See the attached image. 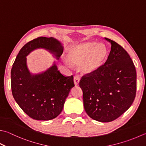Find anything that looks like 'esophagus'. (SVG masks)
<instances>
[{"instance_id": "esophagus-1", "label": "esophagus", "mask_w": 146, "mask_h": 146, "mask_svg": "<svg viewBox=\"0 0 146 146\" xmlns=\"http://www.w3.org/2000/svg\"><path fill=\"white\" fill-rule=\"evenodd\" d=\"M79 81H80V78H79L78 76H76L75 77H74V84H75V86H77V85L79 84Z\"/></svg>"}]
</instances>
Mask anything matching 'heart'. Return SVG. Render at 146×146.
Returning a JSON list of instances; mask_svg holds the SVG:
<instances>
[{
	"label": "heart",
	"instance_id": "heart-1",
	"mask_svg": "<svg viewBox=\"0 0 146 146\" xmlns=\"http://www.w3.org/2000/svg\"><path fill=\"white\" fill-rule=\"evenodd\" d=\"M108 55L106 46L93 41L73 45L68 49L67 59L70 64L80 65L83 74H92L100 69Z\"/></svg>",
	"mask_w": 146,
	"mask_h": 146
}]
</instances>
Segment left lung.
<instances>
[{"label": "left lung", "mask_w": 146, "mask_h": 146, "mask_svg": "<svg viewBox=\"0 0 146 146\" xmlns=\"http://www.w3.org/2000/svg\"><path fill=\"white\" fill-rule=\"evenodd\" d=\"M105 39L111 44L105 64L79 82L85 111L93 119L103 123L112 121L127 111L137 88L136 70L130 55L114 40Z\"/></svg>", "instance_id": "left-lung-1"}]
</instances>
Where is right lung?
Returning a JSON list of instances; mask_svg holds the SVG:
<instances>
[{"instance_id":"right-lung-1","label":"right lung","mask_w":146,"mask_h":146,"mask_svg":"<svg viewBox=\"0 0 146 146\" xmlns=\"http://www.w3.org/2000/svg\"><path fill=\"white\" fill-rule=\"evenodd\" d=\"M43 49L58 60L64 44L54 37H40L27 43L13 65L11 72L14 98L32 119L48 121L56 117L64 108L66 98L74 86L73 76L65 77L53 64L42 72L33 74L27 65V56L33 51Z\"/></svg>"}]
</instances>
